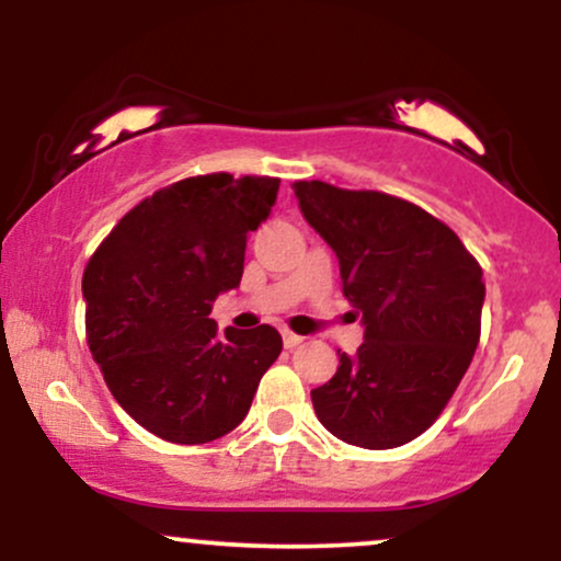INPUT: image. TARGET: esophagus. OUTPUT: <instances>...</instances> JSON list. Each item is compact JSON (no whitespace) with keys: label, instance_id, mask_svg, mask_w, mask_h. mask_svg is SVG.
<instances>
[{"label":"esophagus","instance_id":"34e87169","mask_svg":"<svg viewBox=\"0 0 561 561\" xmlns=\"http://www.w3.org/2000/svg\"><path fill=\"white\" fill-rule=\"evenodd\" d=\"M282 343H285V347L293 351V347H298L302 343V337H300V334H293V332H282Z\"/></svg>","mask_w":561,"mask_h":561}]
</instances>
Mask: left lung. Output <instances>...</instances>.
<instances>
[{
	"label": "left lung",
	"instance_id": "1",
	"mask_svg": "<svg viewBox=\"0 0 561 561\" xmlns=\"http://www.w3.org/2000/svg\"><path fill=\"white\" fill-rule=\"evenodd\" d=\"M300 214L334 250L364 343L311 390L319 422L371 450L414 440L446 409L480 340V263L420 205L295 182Z\"/></svg>",
	"mask_w": 561,
	"mask_h": 561
}]
</instances>
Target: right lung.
Returning a JSON list of instances; mask_svg holds the SVG:
<instances>
[{"mask_svg":"<svg viewBox=\"0 0 561 561\" xmlns=\"http://www.w3.org/2000/svg\"><path fill=\"white\" fill-rule=\"evenodd\" d=\"M279 179L208 173L176 182L115 224L83 272L87 340L121 409L169 443H210L248 416L282 353L274 327H227L214 300L240 287L248 234Z\"/></svg>","mask_w":561,"mask_h":561,"instance_id":"obj_1","label":"right lung"}]
</instances>
